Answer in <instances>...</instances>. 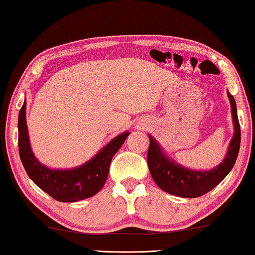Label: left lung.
Segmentation results:
<instances>
[{
    "label": "left lung",
    "mask_w": 255,
    "mask_h": 255,
    "mask_svg": "<svg viewBox=\"0 0 255 255\" xmlns=\"http://www.w3.org/2000/svg\"><path fill=\"white\" fill-rule=\"evenodd\" d=\"M228 98L231 106L234 136L222 162L213 167L212 169L196 170L180 165L166 155L158 140L149 135L150 146L146 157L147 166L155 184L165 192L182 198H197L214 189L233 169L241 146V127L237 117L236 101L229 91Z\"/></svg>",
    "instance_id": "1"
}]
</instances>
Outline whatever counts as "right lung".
I'll use <instances>...</instances> for the list:
<instances>
[{
    "mask_svg": "<svg viewBox=\"0 0 255 255\" xmlns=\"http://www.w3.org/2000/svg\"><path fill=\"white\" fill-rule=\"evenodd\" d=\"M129 134L127 130L116 136L85 164L74 168L56 169L41 164L33 153L26 123V101L18 116L19 155L26 173L37 187L62 203H75L101 191L108 178L113 155Z\"/></svg>",
    "mask_w": 255,
    "mask_h": 255,
    "instance_id": "1",
    "label": "right lung"
}]
</instances>
